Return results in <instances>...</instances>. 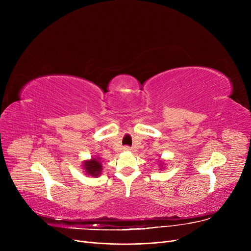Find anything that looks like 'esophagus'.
<instances>
[{
    "mask_svg": "<svg viewBox=\"0 0 251 251\" xmlns=\"http://www.w3.org/2000/svg\"><path fill=\"white\" fill-rule=\"evenodd\" d=\"M124 151H131V148H130V147H128V146H126V147H124Z\"/></svg>",
    "mask_w": 251,
    "mask_h": 251,
    "instance_id": "1",
    "label": "esophagus"
}]
</instances>
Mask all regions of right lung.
I'll return each instance as SVG.
<instances>
[{
	"instance_id": "right-lung-1",
	"label": "right lung",
	"mask_w": 251,
	"mask_h": 251,
	"mask_svg": "<svg viewBox=\"0 0 251 251\" xmlns=\"http://www.w3.org/2000/svg\"><path fill=\"white\" fill-rule=\"evenodd\" d=\"M83 169H85V172L90 176H99L101 172V164L99 159H92L87 161L83 165Z\"/></svg>"
}]
</instances>
